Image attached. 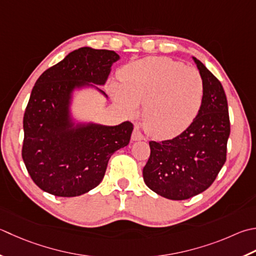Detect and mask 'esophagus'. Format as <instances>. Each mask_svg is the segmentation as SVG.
Listing matches in <instances>:
<instances>
[{"label": "esophagus", "instance_id": "obj_1", "mask_svg": "<svg viewBox=\"0 0 256 256\" xmlns=\"http://www.w3.org/2000/svg\"><path fill=\"white\" fill-rule=\"evenodd\" d=\"M142 140H144L143 134L140 132L138 128H135L132 133V141H142Z\"/></svg>", "mask_w": 256, "mask_h": 256}]
</instances>
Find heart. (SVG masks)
Returning <instances> with one entry per match:
<instances>
[{
  "mask_svg": "<svg viewBox=\"0 0 256 256\" xmlns=\"http://www.w3.org/2000/svg\"><path fill=\"white\" fill-rule=\"evenodd\" d=\"M111 92L128 114L143 104L145 131L158 140L173 138L191 126L201 110L204 82L193 68L168 58L152 56L128 63L118 71Z\"/></svg>",
  "mask_w": 256,
  "mask_h": 256,
  "instance_id": "1",
  "label": "heart"
}]
</instances>
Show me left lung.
Returning <instances> with one entry per match:
<instances>
[{
    "label": "left lung",
    "instance_id": "8db88e82",
    "mask_svg": "<svg viewBox=\"0 0 256 256\" xmlns=\"http://www.w3.org/2000/svg\"><path fill=\"white\" fill-rule=\"evenodd\" d=\"M204 82V98L196 118L172 140L150 142L143 168L145 184L161 196L181 201L211 186L226 161L230 118L221 82L193 58Z\"/></svg>",
    "mask_w": 256,
    "mask_h": 256
}]
</instances>
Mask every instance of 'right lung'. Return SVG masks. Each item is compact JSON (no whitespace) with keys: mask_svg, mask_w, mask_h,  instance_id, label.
<instances>
[{"mask_svg":"<svg viewBox=\"0 0 256 256\" xmlns=\"http://www.w3.org/2000/svg\"><path fill=\"white\" fill-rule=\"evenodd\" d=\"M120 55L108 50L81 48L38 78L23 118L22 158L38 186L55 196H78L101 183L111 155L126 146L133 124L115 126L75 123L73 91L104 85ZM92 84H91L90 83Z\"/></svg>","mask_w":256,"mask_h":256,"instance_id":"1","label":"right lung"}]
</instances>
